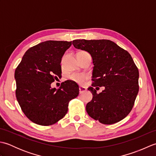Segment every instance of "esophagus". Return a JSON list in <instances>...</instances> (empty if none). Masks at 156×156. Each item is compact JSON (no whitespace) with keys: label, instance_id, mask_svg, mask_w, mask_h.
<instances>
[{"label":"esophagus","instance_id":"1","mask_svg":"<svg viewBox=\"0 0 156 156\" xmlns=\"http://www.w3.org/2000/svg\"><path fill=\"white\" fill-rule=\"evenodd\" d=\"M86 90H87V89H86L85 87H79V90H80V94H81V93H82V92H83L86 91Z\"/></svg>","mask_w":156,"mask_h":156}]
</instances>
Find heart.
<instances>
[{
  "mask_svg": "<svg viewBox=\"0 0 156 156\" xmlns=\"http://www.w3.org/2000/svg\"><path fill=\"white\" fill-rule=\"evenodd\" d=\"M69 78L72 80L78 82L79 84H82L88 78V75L83 73H74L69 76Z\"/></svg>",
  "mask_w": 156,
  "mask_h": 156,
  "instance_id": "obj_1",
  "label": "heart"
}]
</instances>
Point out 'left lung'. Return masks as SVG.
<instances>
[{
	"instance_id": "obj_1",
	"label": "left lung",
	"mask_w": 156,
	"mask_h": 156,
	"mask_svg": "<svg viewBox=\"0 0 156 156\" xmlns=\"http://www.w3.org/2000/svg\"><path fill=\"white\" fill-rule=\"evenodd\" d=\"M77 49L88 51L93 60V97L87 105L88 115L102 124L121 121L133 108L139 91V70L129 53L107 39L72 41ZM105 86L99 94L94 88Z\"/></svg>"
}]
</instances>
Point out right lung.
Instances as JSON below:
<instances>
[{
    "label": "right lung",
    "instance_id": "add662e5",
    "mask_svg": "<svg viewBox=\"0 0 156 156\" xmlns=\"http://www.w3.org/2000/svg\"><path fill=\"white\" fill-rule=\"evenodd\" d=\"M72 41H46L29 48L16 68V97L26 117L35 123L48 126L68 112V103L79 94L78 85L66 80L58 89L51 84L61 76L60 63Z\"/></svg>",
    "mask_w": 156,
    "mask_h": 156
}]
</instances>
